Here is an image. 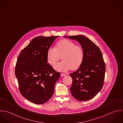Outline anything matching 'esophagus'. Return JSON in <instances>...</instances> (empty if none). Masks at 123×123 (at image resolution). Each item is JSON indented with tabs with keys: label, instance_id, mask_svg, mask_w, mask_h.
<instances>
[{
	"label": "esophagus",
	"instance_id": "esophagus-1",
	"mask_svg": "<svg viewBox=\"0 0 123 123\" xmlns=\"http://www.w3.org/2000/svg\"><path fill=\"white\" fill-rule=\"evenodd\" d=\"M60 75H61V76H66L67 74H64V73H61Z\"/></svg>",
	"mask_w": 123,
	"mask_h": 123
}]
</instances>
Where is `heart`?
<instances>
[{
	"label": "heart",
	"mask_w": 123,
	"mask_h": 123,
	"mask_svg": "<svg viewBox=\"0 0 123 123\" xmlns=\"http://www.w3.org/2000/svg\"><path fill=\"white\" fill-rule=\"evenodd\" d=\"M62 56V61L54 66V68L58 71L66 72L71 68L78 69L82 63L84 59V52L82 48L72 41L62 39L56 44V48H50L47 53L48 62L51 65H55Z\"/></svg>",
	"instance_id": "obj_1"
}]
</instances>
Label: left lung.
<instances>
[{"label": "left lung", "instance_id": "8db88e82", "mask_svg": "<svg viewBox=\"0 0 123 123\" xmlns=\"http://www.w3.org/2000/svg\"><path fill=\"white\" fill-rule=\"evenodd\" d=\"M76 40L84 52L82 64L76 71L70 74L73 83L70 90L78 101H87L93 98L104 85L105 66L101 50L87 37L82 36H64Z\"/></svg>", "mask_w": 123, "mask_h": 123}]
</instances>
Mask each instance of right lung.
Instances as JSON below:
<instances>
[{
    "mask_svg": "<svg viewBox=\"0 0 123 123\" xmlns=\"http://www.w3.org/2000/svg\"><path fill=\"white\" fill-rule=\"evenodd\" d=\"M58 37L34 38L18 56L15 75L21 94L36 104L46 103L54 93L60 74L48 63L47 53Z\"/></svg>",
    "mask_w": 123,
    "mask_h": 123,
    "instance_id": "1",
    "label": "right lung"
}]
</instances>
